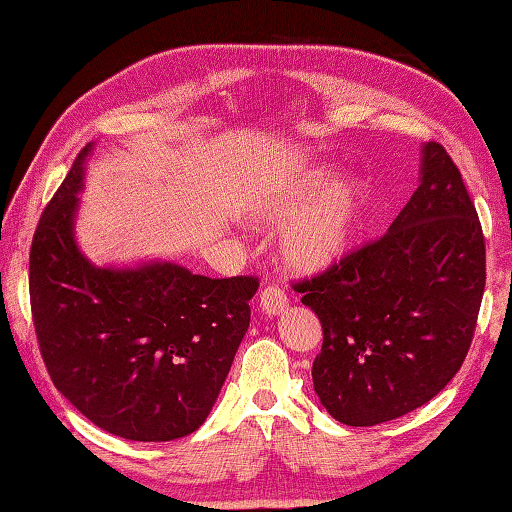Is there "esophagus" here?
I'll use <instances>...</instances> for the list:
<instances>
[{"label":"esophagus","instance_id":"1","mask_svg":"<svg viewBox=\"0 0 512 512\" xmlns=\"http://www.w3.org/2000/svg\"><path fill=\"white\" fill-rule=\"evenodd\" d=\"M288 304V297L280 286H266L262 293H259V309L266 315H280L284 313Z\"/></svg>","mask_w":512,"mask_h":512}]
</instances>
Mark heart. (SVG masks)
Returning a JSON list of instances; mask_svg holds the SVG:
<instances>
[{
	"label": "heart",
	"instance_id": "b5f03b06",
	"mask_svg": "<svg viewBox=\"0 0 512 512\" xmlns=\"http://www.w3.org/2000/svg\"><path fill=\"white\" fill-rule=\"evenodd\" d=\"M331 179V170L295 174L273 188L262 212L268 224H280L312 201L299 211L282 241L286 264L300 273H318L340 262L353 246L365 215L367 192L362 183L340 179L329 186Z\"/></svg>",
	"mask_w": 512,
	"mask_h": 512
}]
</instances>
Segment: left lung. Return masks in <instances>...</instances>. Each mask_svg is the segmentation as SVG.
I'll return each instance as SVG.
<instances>
[{
  "mask_svg": "<svg viewBox=\"0 0 512 512\" xmlns=\"http://www.w3.org/2000/svg\"><path fill=\"white\" fill-rule=\"evenodd\" d=\"M486 286V239L459 167L423 145L421 183L383 237L297 282L322 324L313 387L336 421L403 416L461 369Z\"/></svg>",
  "mask_w": 512,
  "mask_h": 512,
  "instance_id": "8db88e82",
  "label": "left lung"
}]
</instances>
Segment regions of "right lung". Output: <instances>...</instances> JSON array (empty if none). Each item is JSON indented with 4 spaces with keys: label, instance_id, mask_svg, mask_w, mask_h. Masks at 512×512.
<instances>
[{
    "label": "right lung",
    "instance_id": "obj_1",
    "mask_svg": "<svg viewBox=\"0 0 512 512\" xmlns=\"http://www.w3.org/2000/svg\"><path fill=\"white\" fill-rule=\"evenodd\" d=\"M91 147L76 156L33 235L29 291L40 353L55 389L105 432L181 439L217 401L259 280H212L170 262L91 264L73 237Z\"/></svg>",
    "mask_w": 512,
    "mask_h": 512
}]
</instances>
